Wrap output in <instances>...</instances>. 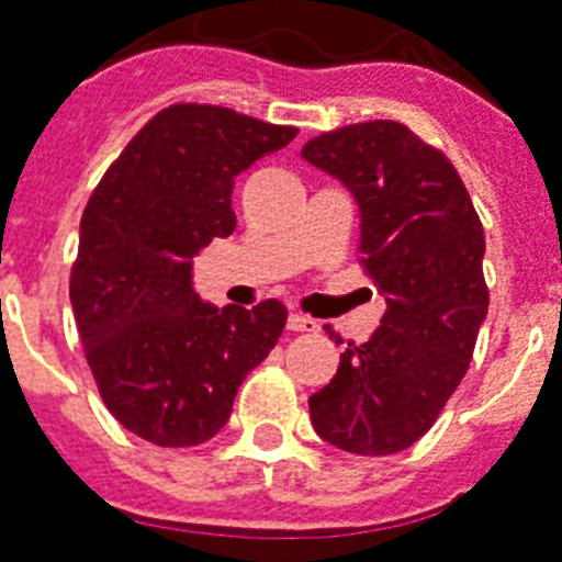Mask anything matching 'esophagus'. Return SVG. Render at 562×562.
Returning <instances> with one entry per match:
<instances>
[{
  "label": "esophagus",
  "mask_w": 562,
  "mask_h": 562,
  "mask_svg": "<svg viewBox=\"0 0 562 562\" xmlns=\"http://www.w3.org/2000/svg\"><path fill=\"white\" fill-rule=\"evenodd\" d=\"M286 327H290L292 333H315L318 330V322H315V318H310V315L292 313L290 318H286Z\"/></svg>",
  "instance_id": "obj_1"
}]
</instances>
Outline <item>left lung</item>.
<instances>
[{"instance_id": "8db88e82", "label": "left lung", "mask_w": 562, "mask_h": 562, "mask_svg": "<svg viewBox=\"0 0 562 562\" xmlns=\"http://www.w3.org/2000/svg\"><path fill=\"white\" fill-rule=\"evenodd\" d=\"M301 157L356 198L359 261L387 301L373 336L350 341L310 396V419L347 453L405 451L459 387L488 315L480 217L451 160L393 120L313 137Z\"/></svg>"}]
</instances>
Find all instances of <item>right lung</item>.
<instances>
[{"label": "right lung", "mask_w": 562, "mask_h": 562, "mask_svg": "<svg viewBox=\"0 0 562 562\" xmlns=\"http://www.w3.org/2000/svg\"><path fill=\"white\" fill-rule=\"evenodd\" d=\"M295 134L221 105H171L123 148L82 212L77 330L105 407L146 442L215 437L284 330L276 299L252 310L203 301L192 258L235 232V178Z\"/></svg>", "instance_id": "1"}]
</instances>
